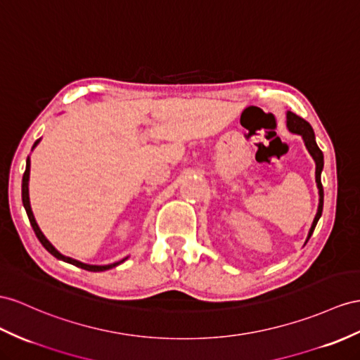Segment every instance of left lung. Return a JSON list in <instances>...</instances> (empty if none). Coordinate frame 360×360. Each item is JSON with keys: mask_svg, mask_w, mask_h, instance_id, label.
<instances>
[{"mask_svg": "<svg viewBox=\"0 0 360 360\" xmlns=\"http://www.w3.org/2000/svg\"><path fill=\"white\" fill-rule=\"evenodd\" d=\"M288 127L289 131L293 132V134H298L302 136L304 143H306V147L307 150L310 152V155L313 156V160H315L316 162V184H318V188H319V207H318V213L315 216V219H313V224H311V228L309 231V237L307 240L310 238V236L313 234V229H315L318 220L322 214V204H324V190H322V184H321V172H322V167H324V155H322L321 149L316 144V140H315V132H313L311 126L306 122V120L298 117L297 114L293 112H288Z\"/></svg>", "mask_w": 360, "mask_h": 360, "instance_id": "obj_1", "label": "left lung"}]
</instances>
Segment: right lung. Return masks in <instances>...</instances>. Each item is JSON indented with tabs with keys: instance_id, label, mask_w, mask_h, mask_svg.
<instances>
[{
	"instance_id": "add662e5",
	"label": "right lung",
	"mask_w": 360,
	"mask_h": 360,
	"mask_svg": "<svg viewBox=\"0 0 360 360\" xmlns=\"http://www.w3.org/2000/svg\"><path fill=\"white\" fill-rule=\"evenodd\" d=\"M38 143H39V140L34 143V146L38 144ZM34 146H33V147H34ZM29 174H30V160H27V167H25L24 176H22V204H24V208H25V211H27V216H29L30 225H32V228H33V231H34L36 237L39 238V242L42 243V246H44L45 250H47L51 255H54V257H56V259H59V260H63V262H67V263H71V264L77 266V268H82V269H85V271H91V272L108 271V269H110V268H115V266H118L120 263H123V262L126 260V259H123V260H120V262L112 263V264L96 266V264H85V263H80V262H77V260H75V259H70V257L62 255V254L56 250V248H54V246L47 240V238H45V236L42 234V231L39 229L38 224H36L34 216H33V213H32V208H30V200H29Z\"/></svg>"
}]
</instances>
